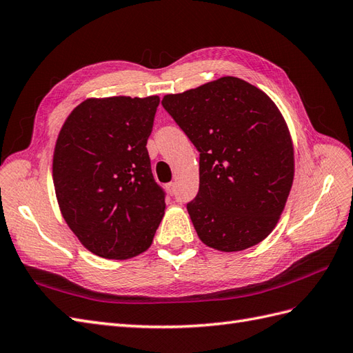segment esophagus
Wrapping results in <instances>:
<instances>
[{
	"instance_id": "1",
	"label": "esophagus",
	"mask_w": 353,
	"mask_h": 353,
	"mask_svg": "<svg viewBox=\"0 0 353 353\" xmlns=\"http://www.w3.org/2000/svg\"><path fill=\"white\" fill-rule=\"evenodd\" d=\"M167 188H168V191H170V194H171V195H174V194H176V183H174V182L168 183V185H167Z\"/></svg>"
}]
</instances>
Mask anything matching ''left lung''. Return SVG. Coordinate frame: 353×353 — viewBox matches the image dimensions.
Masks as SVG:
<instances>
[{"label": "left lung", "mask_w": 353, "mask_h": 353, "mask_svg": "<svg viewBox=\"0 0 353 353\" xmlns=\"http://www.w3.org/2000/svg\"><path fill=\"white\" fill-rule=\"evenodd\" d=\"M162 107L200 152V188L186 204L198 237L245 250L273 231L294 180V148L276 104L237 77H222Z\"/></svg>", "instance_id": "left-lung-1"}]
</instances>
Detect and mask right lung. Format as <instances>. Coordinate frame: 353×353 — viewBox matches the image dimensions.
Instances as JSON below:
<instances>
[{
	"mask_svg": "<svg viewBox=\"0 0 353 353\" xmlns=\"http://www.w3.org/2000/svg\"><path fill=\"white\" fill-rule=\"evenodd\" d=\"M159 97L90 98L62 125L53 185L70 230L92 254L126 259L150 245L165 210L148 139Z\"/></svg>",
	"mask_w": 353,
	"mask_h": 353,
	"instance_id": "right-lung-1",
	"label": "right lung"
}]
</instances>
